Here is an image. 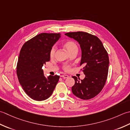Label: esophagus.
Instances as JSON below:
<instances>
[{
	"label": "esophagus",
	"instance_id": "obj_1",
	"mask_svg": "<svg viewBox=\"0 0 130 130\" xmlns=\"http://www.w3.org/2000/svg\"><path fill=\"white\" fill-rule=\"evenodd\" d=\"M60 77H62L64 78H68L69 76L67 75H62L60 76Z\"/></svg>",
	"mask_w": 130,
	"mask_h": 130
}]
</instances>
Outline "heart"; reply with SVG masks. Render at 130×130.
<instances>
[{"label": "heart", "mask_w": 130, "mask_h": 130, "mask_svg": "<svg viewBox=\"0 0 130 130\" xmlns=\"http://www.w3.org/2000/svg\"><path fill=\"white\" fill-rule=\"evenodd\" d=\"M63 46L64 48L67 50V51L71 54V53H72L75 51L77 52L78 50V47L77 44L75 43V42L71 40H68L65 41L64 43L63 44ZM55 48L54 47H52V49H50V57L51 58H53L55 55ZM64 70L68 71L70 69V67L68 66H66L64 67Z\"/></svg>", "instance_id": "b5f03b06"}]
</instances>
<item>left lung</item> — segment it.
I'll return each instance as SVG.
<instances>
[{
    "label": "left lung",
    "instance_id": "left-lung-1",
    "mask_svg": "<svg viewBox=\"0 0 130 130\" xmlns=\"http://www.w3.org/2000/svg\"><path fill=\"white\" fill-rule=\"evenodd\" d=\"M75 40L81 49L80 66H83L85 77L80 80L76 76L72 87V93L81 99L89 100L98 94L107 78L109 60L107 52L98 37L85 32L65 34Z\"/></svg>",
    "mask_w": 130,
    "mask_h": 130
}]
</instances>
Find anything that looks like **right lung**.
<instances>
[{"label": "right lung", "instance_id": "obj_1", "mask_svg": "<svg viewBox=\"0 0 130 130\" xmlns=\"http://www.w3.org/2000/svg\"><path fill=\"white\" fill-rule=\"evenodd\" d=\"M60 35L40 34L26 42L21 49L17 65L18 81L26 94L34 100L49 98L59 81L58 75L45 77L42 67L50 60V49Z\"/></svg>", "mask_w": 130, "mask_h": 130}]
</instances>
